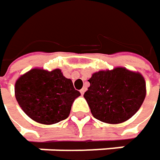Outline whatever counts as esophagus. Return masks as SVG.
<instances>
[{"label":"esophagus","instance_id":"esophagus-1","mask_svg":"<svg viewBox=\"0 0 160 160\" xmlns=\"http://www.w3.org/2000/svg\"><path fill=\"white\" fill-rule=\"evenodd\" d=\"M86 92V88H82L81 90H80V93H81V95L84 94V92Z\"/></svg>","mask_w":160,"mask_h":160}]
</instances>
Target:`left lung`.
Here are the masks:
<instances>
[{"instance_id":"1","label":"left lung","mask_w":160,"mask_h":160,"mask_svg":"<svg viewBox=\"0 0 160 160\" xmlns=\"http://www.w3.org/2000/svg\"><path fill=\"white\" fill-rule=\"evenodd\" d=\"M84 93L93 117L104 123H120L131 118L146 97L142 75L123 68L99 71L88 80Z\"/></svg>"}]
</instances>
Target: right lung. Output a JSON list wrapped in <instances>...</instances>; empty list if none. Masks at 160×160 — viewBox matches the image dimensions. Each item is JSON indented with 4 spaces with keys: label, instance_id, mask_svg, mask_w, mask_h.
<instances>
[{
    "label": "right lung",
    "instance_id": "right-lung-1",
    "mask_svg": "<svg viewBox=\"0 0 160 160\" xmlns=\"http://www.w3.org/2000/svg\"><path fill=\"white\" fill-rule=\"evenodd\" d=\"M80 95L60 69L34 68L15 83V97L22 111L34 121L44 124L67 119L74 100Z\"/></svg>",
    "mask_w": 160,
    "mask_h": 160
}]
</instances>
